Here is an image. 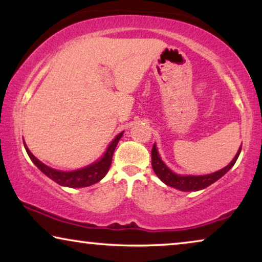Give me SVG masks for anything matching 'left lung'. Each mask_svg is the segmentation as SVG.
<instances>
[{"instance_id": "left-lung-1", "label": "left lung", "mask_w": 262, "mask_h": 262, "mask_svg": "<svg viewBox=\"0 0 262 262\" xmlns=\"http://www.w3.org/2000/svg\"><path fill=\"white\" fill-rule=\"evenodd\" d=\"M241 152V148L238 149L237 154H236L234 160L228 164L227 167H224L223 169L214 171V173L207 174V175H179L174 171H171L168 168L161 157L159 155V151L156 149V144H154L151 150V166L152 169L155 171V174L160 178V180L164 182L167 186L174 187L177 189L184 192H191V191H200V189L206 188L207 186L212 185L213 182H216L218 179H221L225 173H228L231 169V167L234 166L237 157Z\"/></svg>"}]
</instances>
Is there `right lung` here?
I'll return each mask as SVG.
<instances>
[{
    "label": "right lung",
    "mask_w": 262,
    "mask_h": 262,
    "mask_svg": "<svg viewBox=\"0 0 262 262\" xmlns=\"http://www.w3.org/2000/svg\"><path fill=\"white\" fill-rule=\"evenodd\" d=\"M124 132H120L119 135L117 136L116 138L113 139L112 142L110 143L108 148L103 154L101 159L96 161V162L89 164V166L81 168V169L73 170V171H62L53 169V168L46 166L42 162H40L37 157H35L33 154L30 151V149L27 148L26 143H24L25 149L30 156L35 166H37L39 169H40L42 173H44L46 177H49L51 180H53L57 184L60 186H67V187L71 188H80V187H87V186L94 185L96 182H99L102 178H105L107 171L110 170L111 163H112V156L114 150H116V146L121 138Z\"/></svg>",
    "instance_id": "obj_1"
}]
</instances>
